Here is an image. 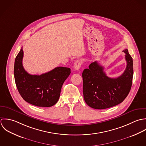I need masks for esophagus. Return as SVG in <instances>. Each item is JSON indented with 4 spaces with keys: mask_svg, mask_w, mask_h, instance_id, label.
I'll return each instance as SVG.
<instances>
[{
    "mask_svg": "<svg viewBox=\"0 0 146 146\" xmlns=\"http://www.w3.org/2000/svg\"><path fill=\"white\" fill-rule=\"evenodd\" d=\"M81 65H82V61L79 60H77L75 61L74 64V69L75 70H79Z\"/></svg>",
    "mask_w": 146,
    "mask_h": 146,
    "instance_id": "1",
    "label": "esophagus"
}]
</instances>
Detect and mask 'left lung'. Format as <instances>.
<instances>
[{
    "instance_id": "obj_1",
    "label": "left lung",
    "mask_w": 146,
    "mask_h": 146,
    "mask_svg": "<svg viewBox=\"0 0 146 146\" xmlns=\"http://www.w3.org/2000/svg\"><path fill=\"white\" fill-rule=\"evenodd\" d=\"M126 54V68L119 77L112 78L107 76L104 68L97 61L90 64L82 73L83 94L86 103L90 107L103 110L122 103L129 94L133 76V58L127 49Z\"/></svg>"
}]
</instances>
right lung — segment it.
<instances>
[{"mask_svg":"<svg viewBox=\"0 0 146 146\" xmlns=\"http://www.w3.org/2000/svg\"><path fill=\"white\" fill-rule=\"evenodd\" d=\"M23 48L15 61L14 76L17 90L23 99L37 107H49L58 101L62 84L70 69L59 66L41 75L29 74L23 65Z\"/></svg>","mask_w":146,"mask_h":146,"instance_id":"obj_1","label":"right lung"}]
</instances>
